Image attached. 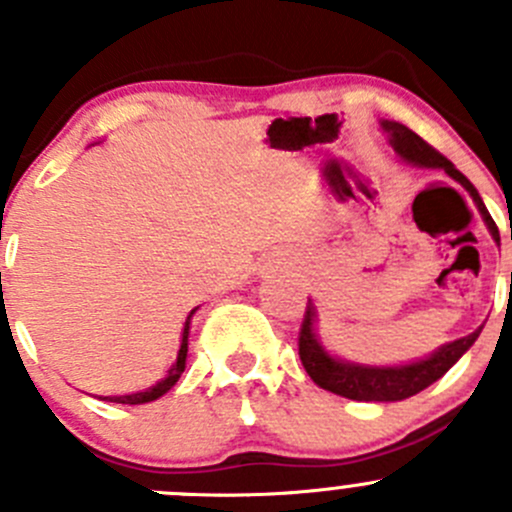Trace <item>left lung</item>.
<instances>
[{
  "instance_id": "1",
  "label": "left lung",
  "mask_w": 512,
  "mask_h": 512,
  "mask_svg": "<svg viewBox=\"0 0 512 512\" xmlns=\"http://www.w3.org/2000/svg\"><path fill=\"white\" fill-rule=\"evenodd\" d=\"M381 131L386 133V141L394 148V153L404 163L416 165V168H441L448 178L456 180L458 185L466 188V193L471 195L473 203H476L480 218H483L485 227L490 230L495 242H500L498 227H495L493 218H490L488 208H485L483 198L478 195V190L473 188L471 180L456 170V165L448 158H443L441 153L433 151L423 138H418L411 128H406L399 121H379ZM512 280V275H510ZM483 332V324L471 332L468 337L456 339V342H448L443 347H438L436 352H431L423 359L406 361V364H391V366H376V364H356V361L339 359L329 352L322 344L317 334V307L309 299L307 314H304L302 332H299V359H302L304 369L312 376V381L317 386H322L324 391H332V394L344 396V399L352 401H381V404H389V401H404L409 396H416L418 391H423L426 386H431L433 381L441 379L468 349L476 344V339Z\"/></svg>"
}]
</instances>
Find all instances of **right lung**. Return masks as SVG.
I'll return each instance as SVG.
<instances>
[{
	"label": "right lung",
	"mask_w": 512,
	"mask_h": 512,
	"mask_svg": "<svg viewBox=\"0 0 512 512\" xmlns=\"http://www.w3.org/2000/svg\"><path fill=\"white\" fill-rule=\"evenodd\" d=\"M198 312V307L190 309L188 319H185L183 324V334H180V349H178V356H175L173 366L168 369V374L163 376V379L156 381L153 386H148V389L143 391H133V394H123V396H101V401H113V404H128V406H136V404H148V401H156L160 399L163 394H168L170 389L175 386V381L180 379V374L185 371V359H188V334H190V319H193V314Z\"/></svg>",
	"instance_id": "right-lung-1"
}]
</instances>
